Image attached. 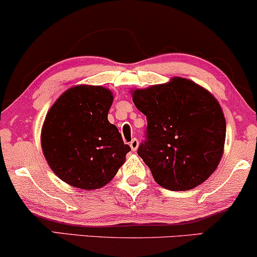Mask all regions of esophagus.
<instances>
[{"label":"esophagus","instance_id":"esophagus-1","mask_svg":"<svg viewBox=\"0 0 257 257\" xmlns=\"http://www.w3.org/2000/svg\"><path fill=\"white\" fill-rule=\"evenodd\" d=\"M138 145H139V142H138L137 138H134L131 142H130V147H131L132 151H137Z\"/></svg>","mask_w":257,"mask_h":257}]
</instances>
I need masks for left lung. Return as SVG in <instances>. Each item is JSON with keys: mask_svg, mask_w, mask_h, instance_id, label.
I'll return each mask as SVG.
<instances>
[{"mask_svg": "<svg viewBox=\"0 0 257 257\" xmlns=\"http://www.w3.org/2000/svg\"><path fill=\"white\" fill-rule=\"evenodd\" d=\"M131 94L147 115V139L138 155L155 181L169 191H189L205 182L217 169L225 144L226 122L216 97L182 77Z\"/></svg>", "mask_w": 257, "mask_h": 257, "instance_id": "left-lung-1", "label": "left lung"}]
</instances>
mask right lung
<instances>
[{"mask_svg": "<svg viewBox=\"0 0 257 257\" xmlns=\"http://www.w3.org/2000/svg\"><path fill=\"white\" fill-rule=\"evenodd\" d=\"M113 94L101 85L65 90L49 109L41 127V149L52 172L76 188L106 186L131 151L107 119Z\"/></svg>", "mask_w": 257, "mask_h": 257, "instance_id": "obj_1", "label": "right lung"}]
</instances>
